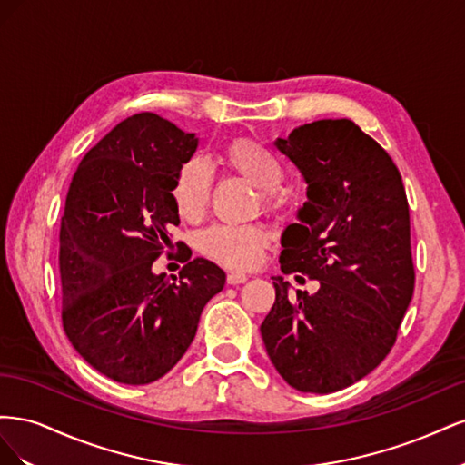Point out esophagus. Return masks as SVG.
<instances>
[{
    "mask_svg": "<svg viewBox=\"0 0 465 465\" xmlns=\"http://www.w3.org/2000/svg\"><path fill=\"white\" fill-rule=\"evenodd\" d=\"M246 281H248L246 273H229L227 275V283L229 285H241V283H246Z\"/></svg>",
    "mask_w": 465,
    "mask_h": 465,
    "instance_id": "34e87169",
    "label": "esophagus"
}]
</instances>
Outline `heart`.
I'll return each mask as SVG.
<instances>
[{"label": "heart", "instance_id": "1", "mask_svg": "<svg viewBox=\"0 0 465 465\" xmlns=\"http://www.w3.org/2000/svg\"><path fill=\"white\" fill-rule=\"evenodd\" d=\"M221 164L238 178L246 180L258 190V205L267 213H277L281 209L279 186L285 178L275 154L256 139L236 137L219 153ZM213 193V178L207 166L190 159L178 168L173 200L178 215L190 223H198L205 217ZM272 241V232L262 223L250 224H217L202 234V252L229 270H250L254 267L262 252Z\"/></svg>", "mask_w": 465, "mask_h": 465}]
</instances>
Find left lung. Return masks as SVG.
<instances>
[{"label": "left lung", "instance_id": "obj_1", "mask_svg": "<svg viewBox=\"0 0 465 465\" xmlns=\"http://www.w3.org/2000/svg\"><path fill=\"white\" fill-rule=\"evenodd\" d=\"M275 145L306 182L301 223L281 238V272L320 289L291 297L273 277L260 330L289 386L331 393L372 372L398 340L415 289L410 203L390 154L347 118L304 124Z\"/></svg>", "mask_w": 465, "mask_h": 465}]
</instances>
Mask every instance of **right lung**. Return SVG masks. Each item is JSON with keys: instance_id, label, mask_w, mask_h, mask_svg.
<instances>
[{"instance_id": "1", "label": "right lung", "mask_w": 465, "mask_h": 465, "mask_svg": "<svg viewBox=\"0 0 465 465\" xmlns=\"http://www.w3.org/2000/svg\"><path fill=\"white\" fill-rule=\"evenodd\" d=\"M195 147L193 134L142 112L106 134L69 184L60 229L64 330L93 369L120 384H149L171 371L224 287L221 267L192 258L184 242H176L180 279L153 273L180 223L176 173Z\"/></svg>"}]
</instances>
